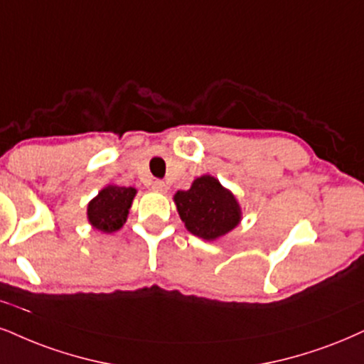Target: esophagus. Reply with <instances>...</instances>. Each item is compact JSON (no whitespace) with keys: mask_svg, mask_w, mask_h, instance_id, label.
<instances>
[{"mask_svg":"<svg viewBox=\"0 0 364 364\" xmlns=\"http://www.w3.org/2000/svg\"><path fill=\"white\" fill-rule=\"evenodd\" d=\"M151 189L156 191V192H167L168 186L164 181H155L154 183H151Z\"/></svg>","mask_w":364,"mask_h":364,"instance_id":"esophagus-1","label":"esophagus"}]
</instances>
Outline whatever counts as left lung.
Wrapping results in <instances>:
<instances>
[{
    "label": "left lung",
    "mask_w": 364,
    "mask_h": 364,
    "mask_svg": "<svg viewBox=\"0 0 364 364\" xmlns=\"http://www.w3.org/2000/svg\"><path fill=\"white\" fill-rule=\"evenodd\" d=\"M173 203L187 231L205 241L228 235L241 221L236 197L210 175L196 178L189 191H178Z\"/></svg>",
    "instance_id": "left-lung-1"
}]
</instances>
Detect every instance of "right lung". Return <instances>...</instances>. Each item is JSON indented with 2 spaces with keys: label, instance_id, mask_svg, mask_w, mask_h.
Returning a JSON list of instances; mask_svg holds the SVG:
<instances>
[{
  "label": "right lung",
  "instance_id": "obj_1",
  "mask_svg": "<svg viewBox=\"0 0 364 364\" xmlns=\"http://www.w3.org/2000/svg\"><path fill=\"white\" fill-rule=\"evenodd\" d=\"M136 196L134 187L107 186L87 204V219L102 232H114L127 223L129 208Z\"/></svg>",
  "mask_w": 364,
  "mask_h": 364
}]
</instances>
